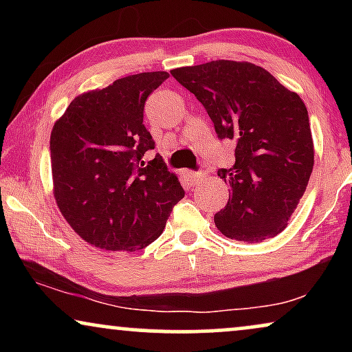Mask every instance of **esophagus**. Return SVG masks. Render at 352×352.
<instances>
[{"label":"esophagus","mask_w":352,"mask_h":352,"mask_svg":"<svg viewBox=\"0 0 352 352\" xmlns=\"http://www.w3.org/2000/svg\"><path fill=\"white\" fill-rule=\"evenodd\" d=\"M186 175L190 179L192 184H197L201 177H205V173H199V171H186Z\"/></svg>","instance_id":"34e87169"}]
</instances>
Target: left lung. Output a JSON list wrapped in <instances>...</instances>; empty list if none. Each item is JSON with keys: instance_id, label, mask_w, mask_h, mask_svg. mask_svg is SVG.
Returning a JSON list of instances; mask_svg holds the SVG:
<instances>
[{"instance_id": "left-lung-1", "label": "left lung", "mask_w": 352, "mask_h": 352, "mask_svg": "<svg viewBox=\"0 0 352 352\" xmlns=\"http://www.w3.org/2000/svg\"><path fill=\"white\" fill-rule=\"evenodd\" d=\"M171 75L200 100L219 139L235 142V163L218 176L229 201L214 214L226 237L263 242L287 228L314 166L307 109L300 96L252 62L211 60Z\"/></svg>"}]
</instances>
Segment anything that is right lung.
Masks as SVG:
<instances>
[{"mask_svg":"<svg viewBox=\"0 0 352 352\" xmlns=\"http://www.w3.org/2000/svg\"><path fill=\"white\" fill-rule=\"evenodd\" d=\"M146 72L72 100L51 133L54 199L72 229L93 247L136 252L160 237L184 197L144 126V104L168 78Z\"/></svg>","mask_w":352,"mask_h":352,"instance_id":"right-lung-1","label":"right lung"}]
</instances>
